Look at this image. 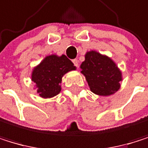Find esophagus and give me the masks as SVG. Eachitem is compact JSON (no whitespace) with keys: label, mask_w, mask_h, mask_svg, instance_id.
I'll return each instance as SVG.
<instances>
[{"label":"esophagus","mask_w":148,"mask_h":148,"mask_svg":"<svg viewBox=\"0 0 148 148\" xmlns=\"http://www.w3.org/2000/svg\"><path fill=\"white\" fill-rule=\"evenodd\" d=\"M73 63L75 64V66H76V67H78L79 66V61L75 59V60H73Z\"/></svg>","instance_id":"34e87169"}]
</instances>
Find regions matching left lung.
I'll return each instance as SVG.
<instances>
[{"label":"left lung","instance_id":"obj_1","mask_svg":"<svg viewBox=\"0 0 148 148\" xmlns=\"http://www.w3.org/2000/svg\"><path fill=\"white\" fill-rule=\"evenodd\" d=\"M80 68L91 92L97 96L108 97L120 88L122 72L109 56L94 50L88 51Z\"/></svg>","mask_w":148,"mask_h":148}]
</instances>
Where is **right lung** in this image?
I'll list each match as a JSON object with an SVG mask.
<instances>
[{"label": "right lung", "mask_w": 148, "mask_h": 148, "mask_svg": "<svg viewBox=\"0 0 148 148\" xmlns=\"http://www.w3.org/2000/svg\"><path fill=\"white\" fill-rule=\"evenodd\" d=\"M73 70H76V66L66 55L51 54L32 69L30 77L39 97L51 98L61 91L62 77Z\"/></svg>", "instance_id": "obj_1"}]
</instances>
